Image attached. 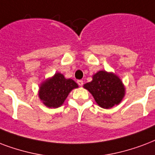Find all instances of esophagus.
I'll use <instances>...</instances> for the list:
<instances>
[{
  "label": "esophagus",
  "instance_id": "34e87169",
  "mask_svg": "<svg viewBox=\"0 0 155 155\" xmlns=\"http://www.w3.org/2000/svg\"><path fill=\"white\" fill-rule=\"evenodd\" d=\"M77 83H78V84L80 86H83V84H84V82H83V80H77Z\"/></svg>",
  "mask_w": 155,
  "mask_h": 155
}]
</instances>
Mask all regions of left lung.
Segmentation results:
<instances>
[{
	"label": "left lung",
	"mask_w": 155,
	"mask_h": 155,
	"mask_svg": "<svg viewBox=\"0 0 155 155\" xmlns=\"http://www.w3.org/2000/svg\"><path fill=\"white\" fill-rule=\"evenodd\" d=\"M93 95L97 104L104 109H110L121 102L125 88L121 80L112 72L99 71L93 75V80L84 85Z\"/></svg>",
	"instance_id": "1"
}]
</instances>
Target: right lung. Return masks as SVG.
<instances>
[{
  "label": "right lung",
  "instance_id": "obj_1",
  "mask_svg": "<svg viewBox=\"0 0 155 155\" xmlns=\"http://www.w3.org/2000/svg\"><path fill=\"white\" fill-rule=\"evenodd\" d=\"M78 88L71 79H66L61 73H55L51 78L45 80L40 86L39 97L49 108H58L63 104L70 92Z\"/></svg>",
  "mask_w": 155,
  "mask_h": 155
}]
</instances>
